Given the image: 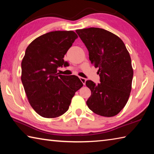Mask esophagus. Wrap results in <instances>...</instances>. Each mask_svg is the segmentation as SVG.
Masks as SVG:
<instances>
[{
  "mask_svg": "<svg viewBox=\"0 0 154 154\" xmlns=\"http://www.w3.org/2000/svg\"><path fill=\"white\" fill-rule=\"evenodd\" d=\"M79 79L81 80V82L83 83V84L85 85V82H86V79H85V78H83V77H79Z\"/></svg>",
  "mask_w": 154,
  "mask_h": 154,
  "instance_id": "1",
  "label": "esophagus"
}]
</instances>
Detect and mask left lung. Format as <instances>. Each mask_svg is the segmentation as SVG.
Instances as JSON below:
<instances>
[{
	"label": "left lung",
	"instance_id": "1",
	"mask_svg": "<svg viewBox=\"0 0 154 154\" xmlns=\"http://www.w3.org/2000/svg\"><path fill=\"white\" fill-rule=\"evenodd\" d=\"M89 51V59L95 68L100 83L85 82L91 90L87 105L94 113L113 117L122 111L128 100L132 89L133 69L131 58L120 38L99 28L77 30Z\"/></svg>",
	"mask_w": 154,
	"mask_h": 154
}]
</instances>
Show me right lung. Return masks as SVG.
Returning a JSON list of instances; mask_svg holds the SVG:
<instances>
[{
	"instance_id": "right-lung-1",
	"label": "right lung",
	"mask_w": 154,
	"mask_h": 154,
	"mask_svg": "<svg viewBox=\"0 0 154 154\" xmlns=\"http://www.w3.org/2000/svg\"><path fill=\"white\" fill-rule=\"evenodd\" d=\"M78 37L70 31H53L38 36L26 49L22 61V84L28 102L36 113L54 118L69 109L83 83L75 75H59L64 55Z\"/></svg>"
}]
</instances>
